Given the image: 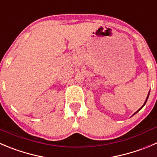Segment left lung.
Returning a JSON list of instances; mask_svg holds the SVG:
<instances>
[{"mask_svg": "<svg viewBox=\"0 0 157 157\" xmlns=\"http://www.w3.org/2000/svg\"><path fill=\"white\" fill-rule=\"evenodd\" d=\"M149 95H150V92H149L148 95H147V99H146V101H145L144 104H143V105H142V107H141V108H140V109H139V110H137V111H136V113H134V114H133V115H135V114H136V113H138V112H139V111H140V109H142V108H143V106H144V105H145V104L147 103V99H148V98H149Z\"/></svg>", "mask_w": 157, "mask_h": 157, "instance_id": "1", "label": "left lung"}]
</instances>
